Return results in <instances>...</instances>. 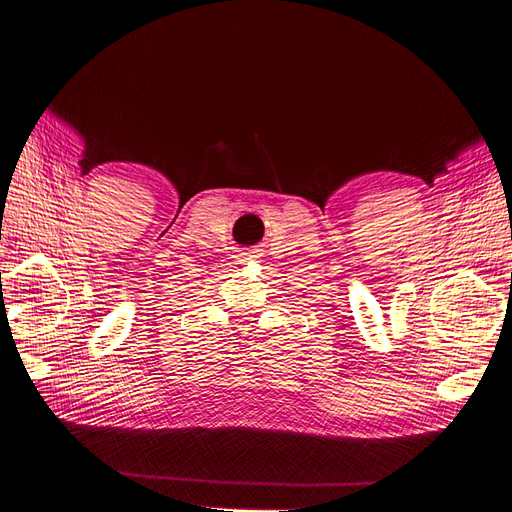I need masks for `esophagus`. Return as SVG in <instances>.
<instances>
[{"label": "esophagus", "mask_w": 512, "mask_h": 512, "mask_svg": "<svg viewBox=\"0 0 512 512\" xmlns=\"http://www.w3.org/2000/svg\"><path fill=\"white\" fill-rule=\"evenodd\" d=\"M248 257H253V255H244V259H248ZM244 259H242V261H244Z\"/></svg>", "instance_id": "esophagus-1"}]
</instances>
